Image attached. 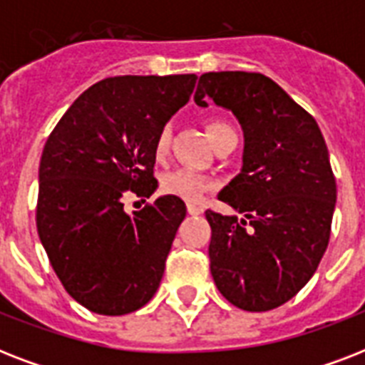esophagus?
Here are the masks:
<instances>
[{"label": "esophagus", "instance_id": "1", "mask_svg": "<svg viewBox=\"0 0 365 365\" xmlns=\"http://www.w3.org/2000/svg\"><path fill=\"white\" fill-rule=\"evenodd\" d=\"M187 212H189V214H191V216H199V214H202V212H205V208H202V206L193 205V202H189V205H187Z\"/></svg>", "mask_w": 365, "mask_h": 365}]
</instances>
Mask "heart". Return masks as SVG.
Listing matches in <instances>:
<instances>
[{"label": "heart", "instance_id": "1", "mask_svg": "<svg viewBox=\"0 0 365 365\" xmlns=\"http://www.w3.org/2000/svg\"><path fill=\"white\" fill-rule=\"evenodd\" d=\"M231 125H227L222 119H208L206 121V134L212 140V143H216L223 134L231 132ZM170 126L165 125L157 132L153 142V155L157 160H163L168 153L170 148ZM212 187V182L206 176L199 174V172L189 170V168H178L160 178V191L170 197H178V199L187 200V202H197L202 199V195Z\"/></svg>", "mask_w": 365, "mask_h": 365}]
</instances>
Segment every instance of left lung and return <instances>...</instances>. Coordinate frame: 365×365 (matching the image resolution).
Returning a JSON list of instances; mask_svg holds the SVG:
<instances>
[{"mask_svg":"<svg viewBox=\"0 0 365 365\" xmlns=\"http://www.w3.org/2000/svg\"><path fill=\"white\" fill-rule=\"evenodd\" d=\"M227 108L244 132L242 170L217 199L244 214L206 210L210 272L242 311L263 312L305 286L331 233L337 185L317 121L263 73H202L195 102Z\"/></svg>","mask_w":365,"mask_h":365,"instance_id":"1","label":"left lung"}]
</instances>
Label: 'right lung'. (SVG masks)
<instances>
[{
  "label": "right lung",
  "instance_id": "obj_1",
  "mask_svg": "<svg viewBox=\"0 0 365 365\" xmlns=\"http://www.w3.org/2000/svg\"><path fill=\"white\" fill-rule=\"evenodd\" d=\"M195 83V73L108 77L70 106L43 148L39 240L66 292L96 314L138 311L159 288L185 202L165 195L128 216L123 197L155 191V136Z\"/></svg>",
  "mask_w": 365,
  "mask_h": 365
}]
</instances>
